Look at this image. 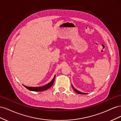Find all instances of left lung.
<instances>
[{
    "instance_id": "1",
    "label": "left lung",
    "mask_w": 121,
    "mask_h": 121,
    "mask_svg": "<svg viewBox=\"0 0 121 121\" xmlns=\"http://www.w3.org/2000/svg\"><path fill=\"white\" fill-rule=\"evenodd\" d=\"M72 88H73V89H74V90H75V92L77 93L78 94H84V93H82V92H80L79 91H78V90H76V89L74 87V86H73V85H72Z\"/></svg>"
}]
</instances>
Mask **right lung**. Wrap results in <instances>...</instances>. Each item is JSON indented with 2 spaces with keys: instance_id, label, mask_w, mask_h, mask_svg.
<instances>
[{
  "instance_id": "1",
  "label": "right lung",
  "mask_w": 121,
  "mask_h": 121,
  "mask_svg": "<svg viewBox=\"0 0 121 121\" xmlns=\"http://www.w3.org/2000/svg\"><path fill=\"white\" fill-rule=\"evenodd\" d=\"M56 76V75H55ZM54 79H55V76L54 77L53 79L52 80V81H51L50 82H49V83L46 84L45 85L43 86H41V87H28V86H24L27 89H28L29 90L31 91H44V90H46L47 89L49 88L50 87H52L54 83Z\"/></svg>"
}]
</instances>
